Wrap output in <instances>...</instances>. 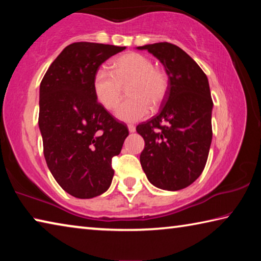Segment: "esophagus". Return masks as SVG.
Here are the masks:
<instances>
[{
  "instance_id": "34e87169",
  "label": "esophagus",
  "mask_w": 261,
  "mask_h": 261,
  "mask_svg": "<svg viewBox=\"0 0 261 261\" xmlns=\"http://www.w3.org/2000/svg\"><path fill=\"white\" fill-rule=\"evenodd\" d=\"M127 129H129L130 132H135L136 131V126L134 124H127Z\"/></svg>"
}]
</instances>
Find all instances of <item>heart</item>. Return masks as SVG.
<instances>
[{"label":"heart","instance_id":"heart-1","mask_svg":"<svg viewBox=\"0 0 261 261\" xmlns=\"http://www.w3.org/2000/svg\"><path fill=\"white\" fill-rule=\"evenodd\" d=\"M130 98L118 106L115 115L118 120L136 122L146 117L152 107H158L168 90L166 73L154 68L147 56L138 53L122 55L113 62L112 71L106 67L96 70L93 91L96 100L106 109H114L121 101L123 86Z\"/></svg>","mask_w":261,"mask_h":261}]
</instances>
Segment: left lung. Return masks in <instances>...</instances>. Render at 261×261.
<instances>
[{
  "label": "left lung",
  "mask_w": 261,
  "mask_h": 261,
  "mask_svg": "<svg viewBox=\"0 0 261 261\" xmlns=\"http://www.w3.org/2000/svg\"><path fill=\"white\" fill-rule=\"evenodd\" d=\"M137 49L155 56L168 76L160 113L136 129L145 140L141 167L154 187L178 191L199 177L208 158L213 136L208 79L193 59L173 43Z\"/></svg>",
  "instance_id": "left-lung-1"
}]
</instances>
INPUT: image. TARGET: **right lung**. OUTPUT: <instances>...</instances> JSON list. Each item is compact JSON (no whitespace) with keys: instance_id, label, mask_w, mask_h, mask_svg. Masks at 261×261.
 <instances>
[{"instance_id":"add662e5","label":"right lung","mask_w":261,"mask_h":261,"mask_svg":"<svg viewBox=\"0 0 261 261\" xmlns=\"http://www.w3.org/2000/svg\"><path fill=\"white\" fill-rule=\"evenodd\" d=\"M125 47L74 42L48 68L39 92V129L43 155L60 187L79 199L107 191L129 130L95 98L100 65Z\"/></svg>"}]
</instances>
